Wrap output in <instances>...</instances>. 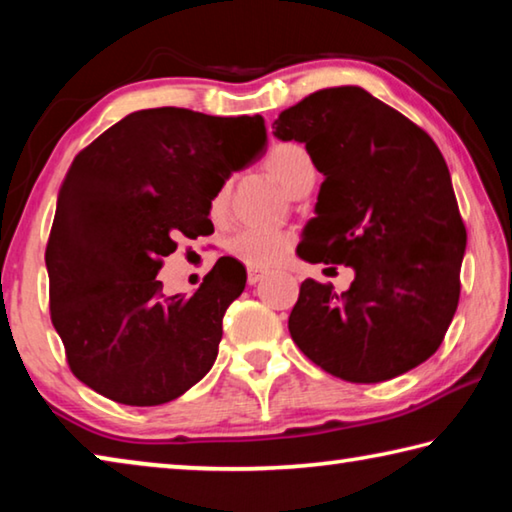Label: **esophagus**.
<instances>
[{"instance_id":"1","label":"esophagus","mask_w":512,"mask_h":512,"mask_svg":"<svg viewBox=\"0 0 512 512\" xmlns=\"http://www.w3.org/2000/svg\"><path fill=\"white\" fill-rule=\"evenodd\" d=\"M264 277V271H257V268H248V284H257Z\"/></svg>"}]
</instances>
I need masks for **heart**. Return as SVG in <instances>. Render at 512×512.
<instances>
[{
  "mask_svg": "<svg viewBox=\"0 0 512 512\" xmlns=\"http://www.w3.org/2000/svg\"><path fill=\"white\" fill-rule=\"evenodd\" d=\"M264 169L291 196L307 194L316 183V164L298 142H277L268 149ZM228 212V189L219 187L210 198V216L221 221ZM293 235L284 230H239L228 239V253L250 268H271L289 255Z\"/></svg>",
  "mask_w": 512,
  "mask_h": 512,
  "instance_id": "b5f03b06",
  "label": "heart"
}]
</instances>
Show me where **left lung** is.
<instances>
[{"label":"left lung","mask_w":512,"mask_h":512,"mask_svg":"<svg viewBox=\"0 0 512 512\" xmlns=\"http://www.w3.org/2000/svg\"><path fill=\"white\" fill-rule=\"evenodd\" d=\"M273 135L305 144L325 176L298 255L354 268L341 296L316 280L300 284L291 339L352 384L420 366L456 314L467 241L443 153L357 85L309 94L280 112Z\"/></svg>","instance_id":"8db88e82"}]
</instances>
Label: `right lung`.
I'll list each match as a JSON object with an SVG mask.
<instances>
[{
	"mask_svg": "<svg viewBox=\"0 0 512 512\" xmlns=\"http://www.w3.org/2000/svg\"><path fill=\"white\" fill-rule=\"evenodd\" d=\"M264 151L259 115L151 108L76 155L45 250L51 323L76 379L112 402L158 406L210 372L246 271L221 257L189 298L164 296L155 275L176 239L212 235V194Z\"/></svg>",
	"mask_w": 512,
	"mask_h": 512,
	"instance_id": "right-lung-1",
	"label": "right lung"
}]
</instances>
